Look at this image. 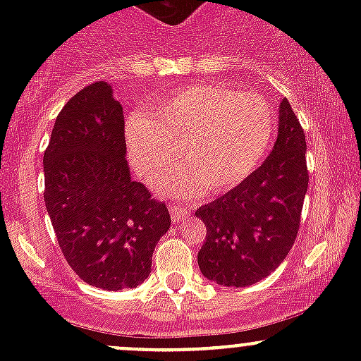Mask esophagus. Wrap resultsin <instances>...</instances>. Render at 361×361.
<instances>
[{
	"label": "esophagus",
	"instance_id": "34e87169",
	"mask_svg": "<svg viewBox=\"0 0 361 361\" xmlns=\"http://www.w3.org/2000/svg\"><path fill=\"white\" fill-rule=\"evenodd\" d=\"M169 213H171V218H173L174 224H180V221L187 220L188 218V209H185V207H181V206H171Z\"/></svg>",
	"mask_w": 361,
	"mask_h": 361
}]
</instances>
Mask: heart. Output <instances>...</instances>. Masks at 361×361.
<instances>
[{
  "mask_svg": "<svg viewBox=\"0 0 361 361\" xmlns=\"http://www.w3.org/2000/svg\"><path fill=\"white\" fill-rule=\"evenodd\" d=\"M271 106L255 94L220 85H188L155 103V118L130 115L126 143L134 169L159 176L180 160L187 164L157 180L162 194L197 197L204 188L227 192L260 166L272 141Z\"/></svg>",
  "mask_w": 361,
  "mask_h": 361,
  "instance_id": "1",
  "label": "heart"
}]
</instances>
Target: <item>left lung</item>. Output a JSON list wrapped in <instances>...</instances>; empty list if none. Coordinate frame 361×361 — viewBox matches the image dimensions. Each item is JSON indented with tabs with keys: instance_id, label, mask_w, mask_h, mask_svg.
<instances>
[{
	"instance_id": "obj_1",
	"label": "left lung",
	"mask_w": 361,
	"mask_h": 361,
	"mask_svg": "<svg viewBox=\"0 0 361 361\" xmlns=\"http://www.w3.org/2000/svg\"><path fill=\"white\" fill-rule=\"evenodd\" d=\"M278 140L258 169L216 201L195 211L207 228L197 255L204 278L250 286L278 269L292 250L307 192L305 136L283 97Z\"/></svg>"
}]
</instances>
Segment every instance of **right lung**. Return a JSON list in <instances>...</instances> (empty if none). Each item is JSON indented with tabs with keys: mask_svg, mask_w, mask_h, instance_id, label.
I'll list each match as a JSON object with an SVG mask.
<instances>
[{
	"mask_svg": "<svg viewBox=\"0 0 361 361\" xmlns=\"http://www.w3.org/2000/svg\"><path fill=\"white\" fill-rule=\"evenodd\" d=\"M43 173L50 221L78 278L108 292L141 285L171 216L130 178L122 104L110 83L85 87L61 110Z\"/></svg>",
	"mask_w": 361,
	"mask_h": 361,
	"instance_id": "right-lung-1",
	"label": "right lung"
}]
</instances>
